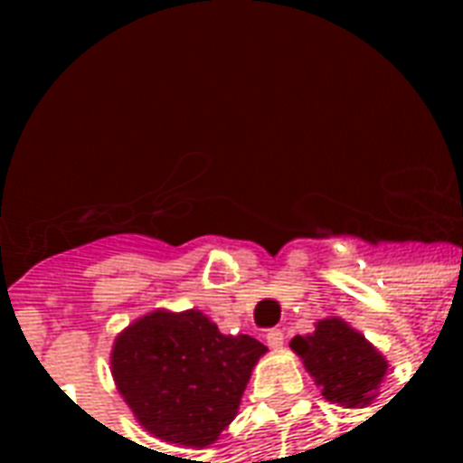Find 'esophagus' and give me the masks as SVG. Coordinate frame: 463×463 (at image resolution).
Listing matches in <instances>:
<instances>
[{
    "label": "esophagus",
    "mask_w": 463,
    "mask_h": 463,
    "mask_svg": "<svg viewBox=\"0 0 463 463\" xmlns=\"http://www.w3.org/2000/svg\"><path fill=\"white\" fill-rule=\"evenodd\" d=\"M267 344L271 348H281L283 345V331L281 329H269L267 331Z\"/></svg>",
    "instance_id": "obj_1"
}]
</instances>
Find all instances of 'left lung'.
<instances>
[{
  "instance_id": "obj_1",
  "label": "left lung",
  "mask_w": 463,
  "mask_h": 463,
  "mask_svg": "<svg viewBox=\"0 0 463 463\" xmlns=\"http://www.w3.org/2000/svg\"><path fill=\"white\" fill-rule=\"evenodd\" d=\"M290 348L322 387L324 399L345 409L373 402L389 367L384 355L338 317L317 322L315 331L293 338Z\"/></svg>"
}]
</instances>
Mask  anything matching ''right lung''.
<instances>
[{
    "label": "right lung",
    "instance_id": "obj_1",
    "mask_svg": "<svg viewBox=\"0 0 463 463\" xmlns=\"http://www.w3.org/2000/svg\"><path fill=\"white\" fill-rule=\"evenodd\" d=\"M264 353L257 338L221 334L199 309H156L115 338L110 367L119 394L151 435L206 447L238 416Z\"/></svg>",
    "mask_w": 463,
    "mask_h": 463
}]
</instances>
